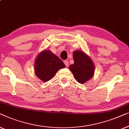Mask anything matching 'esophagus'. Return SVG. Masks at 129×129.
Listing matches in <instances>:
<instances>
[{"label":"esophagus","mask_w":129,"mask_h":129,"mask_svg":"<svg viewBox=\"0 0 129 129\" xmlns=\"http://www.w3.org/2000/svg\"><path fill=\"white\" fill-rule=\"evenodd\" d=\"M64 63L65 65V67H68L69 62H68V61L65 60V61H64Z\"/></svg>","instance_id":"esophagus-1"}]
</instances>
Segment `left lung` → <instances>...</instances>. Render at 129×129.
Segmentation results:
<instances>
[{"label": "left lung", "mask_w": 129, "mask_h": 129, "mask_svg": "<svg viewBox=\"0 0 129 129\" xmlns=\"http://www.w3.org/2000/svg\"><path fill=\"white\" fill-rule=\"evenodd\" d=\"M74 63L70 65L71 71L76 80L80 83H83L93 77L94 65L90 58L81 51H75L73 53Z\"/></svg>", "instance_id": "8db88e82"}]
</instances>
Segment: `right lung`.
<instances>
[{
  "label": "right lung",
  "instance_id": "add662e5",
  "mask_svg": "<svg viewBox=\"0 0 129 129\" xmlns=\"http://www.w3.org/2000/svg\"><path fill=\"white\" fill-rule=\"evenodd\" d=\"M62 61L50 51H44L39 54L36 60L35 73L44 82L51 79L59 69L64 68Z\"/></svg>",
  "mask_w": 129,
  "mask_h": 129
}]
</instances>
